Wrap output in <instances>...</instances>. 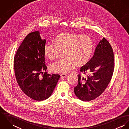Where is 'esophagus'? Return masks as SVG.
I'll return each instance as SVG.
<instances>
[{
    "label": "esophagus",
    "mask_w": 129,
    "mask_h": 129,
    "mask_svg": "<svg viewBox=\"0 0 129 129\" xmlns=\"http://www.w3.org/2000/svg\"><path fill=\"white\" fill-rule=\"evenodd\" d=\"M67 76V74H60V77H61V78H66Z\"/></svg>",
    "instance_id": "esophagus-1"
}]
</instances>
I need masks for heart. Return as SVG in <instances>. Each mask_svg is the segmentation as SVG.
<instances>
[{
	"instance_id": "obj_1",
	"label": "heart",
	"mask_w": 129,
	"mask_h": 129,
	"mask_svg": "<svg viewBox=\"0 0 129 129\" xmlns=\"http://www.w3.org/2000/svg\"><path fill=\"white\" fill-rule=\"evenodd\" d=\"M55 44L47 43L44 48L45 56L55 59L63 52V59L52 63L50 70L52 73H67L77 66L87 64L92 56L94 43L88 35L77 33L62 32L54 39Z\"/></svg>"
}]
</instances>
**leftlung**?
Listing matches in <instances>:
<instances>
[{
  "instance_id": "obj_1",
  "label": "left lung",
  "mask_w": 129,
  "mask_h": 129,
  "mask_svg": "<svg viewBox=\"0 0 129 129\" xmlns=\"http://www.w3.org/2000/svg\"><path fill=\"white\" fill-rule=\"evenodd\" d=\"M114 70V56L109 42L105 38L96 47L91 59L80 69L75 95L81 100L89 101L101 95L110 82ZM86 75L85 76V75Z\"/></svg>"
}]
</instances>
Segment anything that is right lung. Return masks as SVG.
Here are the masks:
<instances>
[{
    "mask_svg": "<svg viewBox=\"0 0 129 129\" xmlns=\"http://www.w3.org/2000/svg\"><path fill=\"white\" fill-rule=\"evenodd\" d=\"M46 40L39 31L29 33L19 46L14 57L15 77L27 96L37 101L48 98L60 78L59 74L46 71L44 48Z\"/></svg>",
    "mask_w": 129,
    "mask_h": 129,
    "instance_id": "obj_1",
    "label": "right lung"
}]
</instances>
